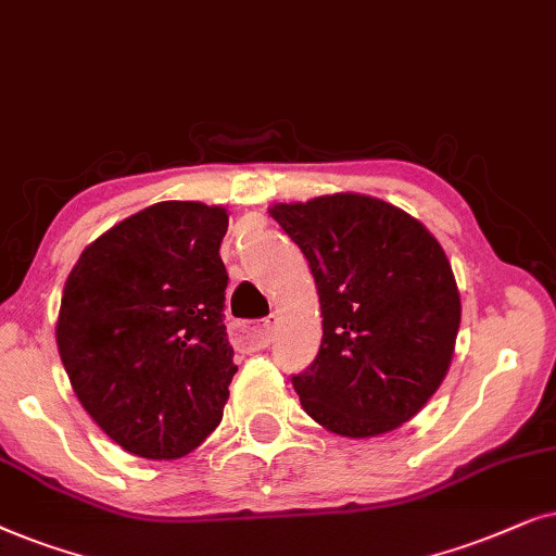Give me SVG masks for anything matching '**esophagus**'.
Listing matches in <instances>:
<instances>
[{"mask_svg": "<svg viewBox=\"0 0 556 556\" xmlns=\"http://www.w3.org/2000/svg\"><path fill=\"white\" fill-rule=\"evenodd\" d=\"M274 338V325L269 320L264 323H241L233 325V340L247 348H266Z\"/></svg>", "mask_w": 556, "mask_h": 556, "instance_id": "obj_1", "label": "esophagus"}]
</instances>
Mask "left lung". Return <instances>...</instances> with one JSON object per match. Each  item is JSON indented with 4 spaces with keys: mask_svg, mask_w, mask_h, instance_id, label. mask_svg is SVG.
<instances>
[{
    "mask_svg": "<svg viewBox=\"0 0 556 556\" xmlns=\"http://www.w3.org/2000/svg\"><path fill=\"white\" fill-rule=\"evenodd\" d=\"M269 216L302 249L320 298V353L292 379L302 409L340 438L394 432L453 364L463 305L445 249L421 220L361 192L274 203Z\"/></svg>",
    "mask_w": 556,
    "mask_h": 556,
    "instance_id": "8db88e82",
    "label": "left lung"
}]
</instances>
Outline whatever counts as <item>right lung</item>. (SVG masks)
<instances>
[{"label": "right lung", "mask_w": 556, "mask_h": 556, "mask_svg": "<svg viewBox=\"0 0 556 556\" xmlns=\"http://www.w3.org/2000/svg\"><path fill=\"white\" fill-rule=\"evenodd\" d=\"M224 205L162 201L80 251L55 343L78 402L118 447L177 460L224 417L239 371L224 325Z\"/></svg>", "instance_id": "right-lung-1"}]
</instances>
